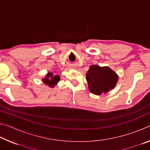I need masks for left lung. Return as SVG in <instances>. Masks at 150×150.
<instances>
[{
  "label": "left lung",
  "mask_w": 150,
  "mask_h": 150,
  "mask_svg": "<svg viewBox=\"0 0 150 150\" xmlns=\"http://www.w3.org/2000/svg\"><path fill=\"white\" fill-rule=\"evenodd\" d=\"M86 79L90 92L94 95H100L108 93L115 87L118 75L108 66L91 65L86 73Z\"/></svg>",
  "instance_id": "left-lung-1"
}]
</instances>
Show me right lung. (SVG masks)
Listing matches in <instances>:
<instances>
[{"instance_id": "right-lung-1", "label": "right lung", "mask_w": 150, "mask_h": 150, "mask_svg": "<svg viewBox=\"0 0 150 150\" xmlns=\"http://www.w3.org/2000/svg\"><path fill=\"white\" fill-rule=\"evenodd\" d=\"M60 81V76L58 75H54L52 72H47L44 78H42V81L44 84L49 86L51 88H54L57 85Z\"/></svg>"}]
</instances>
